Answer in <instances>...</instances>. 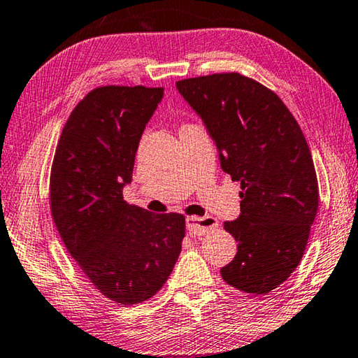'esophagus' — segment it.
Masks as SVG:
<instances>
[{
    "label": "esophagus",
    "instance_id": "1",
    "mask_svg": "<svg viewBox=\"0 0 358 358\" xmlns=\"http://www.w3.org/2000/svg\"><path fill=\"white\" fill-rule=\"evenodd\" d=\"M214 227H217V220L211 216H189L186 219V229L189 231V235L194 236H203L208 231H211Z\"/></svg>",
    "mask_w": 358,
    "mask_h": 358
}]
</instances>
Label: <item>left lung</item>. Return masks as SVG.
Segmentation results:
<instances>
[{"instance_id": "1", "label": "left lung", "mask_w": 358, "mask_h": 358, "mask_svg": "<svg viewBox=\"0 0 358 358\" xmlns=\"http://www.w3.org/2000/svg\"><path fill=\"white\" fill-rule=\"evenodd\" d=\"M177 89L203 120L222 171L241 183V214L224 224L238 252L220 275L266 294L301 263L320 205L305 136L277 94L235 71L181 80Z\"/></svg>"}]
</instances>
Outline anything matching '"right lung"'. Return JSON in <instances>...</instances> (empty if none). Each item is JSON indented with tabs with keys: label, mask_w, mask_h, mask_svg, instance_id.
Masks as SVG:
<instances>
[{
	"label": "right lung",
	"mask_w": 358,
	"mask_h": 358,
	"mask_svg": "<svg viewBox=\"0 0 358 358\" xmlns=\"http://www.w3.org/2000/svg\"><path fill=\"white\" fill-rule=\"evenodd\" d=\"M162 87L103 86L71 111L50 175L51 216L90 283L119 305L144 302L171 275L185 216L123 200L145 125Z\"/></svg>",
	"instance_id": "right-lung-1"
}]
</instances>
